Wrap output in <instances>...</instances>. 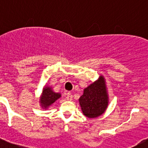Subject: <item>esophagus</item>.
I'll return each mask as SVG.
<instances>
[{"label": "esophagus", "instance_id": "esophagus-1", "mask_svg": "<svg viewBox=\"0 0 148 148\" xmlns=\"http://www.w3.org/2000/svg\"><path fill=\"white\" fill-rule=\"evenodd\" d=\"M66 98V100L71 101L72 99H73V95L71 94V92H67Z\"/></svg>", "mask_w": 148, "mask_h": 148}]
</instances>
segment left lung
I'll use <instances>...</instances> for the list:
<instances>
[{"instance_id":"obj_1","label":"left lung","mask_w":148,"mask_h":148,"mask_svg":"<svg viewBox=\"0 0 148 148\" xmlns=\"http://www.w3.org/2000/svg\"><path fill=\"white\" fill-rule=\"evenodd\" d=\"M108 99L104 78L101 75L97 81L84 90L79 99L82 113L88 118H96L105 112L108 108Z\"/></svg>"}]
</instances>
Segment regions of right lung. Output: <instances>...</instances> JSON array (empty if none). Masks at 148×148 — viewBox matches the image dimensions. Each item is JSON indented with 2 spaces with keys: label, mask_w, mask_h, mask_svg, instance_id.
I'll use <instances>...</instances> for the list:
<instances>
[{
  "label": "right lung",
  "mask_w": 148,
  "mask_h": 148,
  "mask_svg": "<svg viewBox=\"0 0 148 148\" xmlns=\"http://www.w3.org/2000/svg\"><path fill=\"white\" fill-rule=\"evenodd\" d=\"M61 97V95L58 92H55L52 87L49 86H45L43 89L42 94L40 98V104L41 108L44 109H47L51 104Z\"/></svg>",
  "instance_id": "add662e5"
}]
</instances>
